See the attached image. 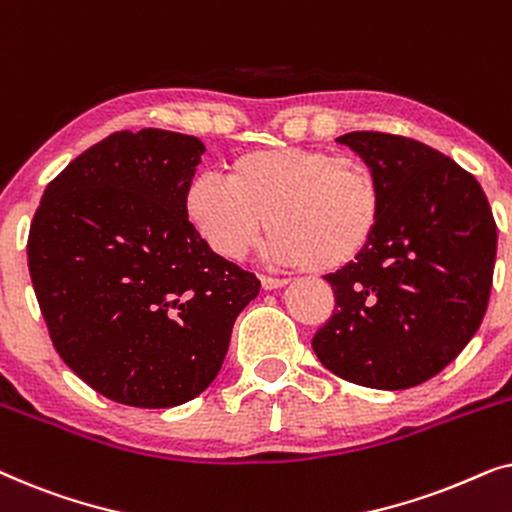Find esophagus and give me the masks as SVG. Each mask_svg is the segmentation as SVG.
Wrapping results in <instances>:
<instances>
[{
	"mask_svg": "<svg viewBox=\"0 0 512 512\" xmlns=\"http://www.w3.org/2000/svg\"><path fill=\"white\" fill-rule=\"evenodd\" d=\"M261 286L265 291H272V289H282V286H286V279H279V277H268L263 275L261 277Z\"/></svg>",
	"mask_w": 512,
	"mask_h": 512,
	"instance_id": "1",
	"label": "esophagus"
}]
</instances>
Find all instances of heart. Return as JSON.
<instances>
[{"mask_svg":"<svg viewBox=\"0 0 512 512\" xmlns=\"http://www.w3.org/2000/svg\"><path fill=\"white\" fill-rule=\"evenodd\" d=\"M186 221L226 261L265 254L293 268L331 272L356 261L380 228L384 188L361 156L324 149H263L230 160L226 181L198 174L181 198Z\"/></svg>","mask_w":512,"mask_h":512,"instance_id":"1","label":"heart"}]
</instances>
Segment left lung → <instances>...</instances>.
<instances>
[{
	"label": "left lung",
	"instance_id": "left-lung-1",
	"mask_svg": "<svg viewBox=\"0 0 512 512\" xmlns=\"http://www.w3.org/2000/svg\"><path fill=\"white\" fill-rule=\"evenodd\" d=\"M338 142L380 174L384 214L366 251L324 277L335 307L312 349L347 382L417 387L457 359L485 317L492 207L471 172L417 139L361 130Z\"/></svg>",
	"mask_w": 512,
	"mask_h": 512
}]
</instances>
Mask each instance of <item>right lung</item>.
<instances>
[{
  "label": "right lung",
  "mask_w": 512,
  "mask_h": 512,
  "mask_svg": "<svg viewBox=\"0 0 512 512\" xmlns=\"http://www.w3.org/2000/svg\"><path fill=\"white\" fill-rule=\"evenodd\" d=\"M202 153L181 132H114L46 186L30 223L27 265L55 352L132 408L202 394L261 289L186 221L181 198Z\"/></svg>",
  "instance_id": "right-lung-1"
}]
</instances>
